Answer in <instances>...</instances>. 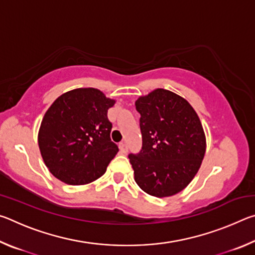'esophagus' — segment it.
Listing matches in <instances>:
<instances>
[{
	"label": "esophagus",
	"instance_id": "1",
	"mask_svg": "<svg viewBox=\"0 0 255 255\" xmlns=\"http://www.w3.org/2000/svg\"><path fill=\"white\" fill-rule=\"evenodd\" d=\"M119 149H120V152L122 153H127V145H126V143H125V141H122V143L119 144Z\"/></svg>",
	"mask_w": 255,
	"mask_h": 255
}]
</instances>
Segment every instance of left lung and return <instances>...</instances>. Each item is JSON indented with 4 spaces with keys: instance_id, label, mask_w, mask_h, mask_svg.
Instances as JSON below:
<instances>
[{
    "instance_id": "left-lung-1",
    "label": "left lung",
    "mask_w": 255,
    "mask_h": 255,
    "mask_svg": "<svg viewBox=\"0 0 255 255\" xmlns=\"http://www.w3.org/2000/svg\"><path fill=\"white\" fill-rule=\"evenodd\" d=\"M140 114L143 148L129 155L135 181L149 196H174L188 187L206 153L199 116L179 94L155 89L135 102Z\"/></svg>"
}]
</instances>
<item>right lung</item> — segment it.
Returning a JSON list of instances; mask_svg holds the SVG:
<instances>
[{
	"mask_svg": "<svg viewBox=\"0 0 255 255\" xmlns=\"http://www.w3.org/2000/svg\"><path fill=\"white\" fill-rule=\"evenodd\" d=\"M115 99L94 88L63 93L41 120L38 145L41 157L55 178L71 185L91 183L106 173L118 153L110 139L108 110Z\"/></svg>",
	"mask_w": 255,
	"mask_h": 255,
	"instance_id": "right-lung-1",
	"label": "right lung"
}]
</instances>
